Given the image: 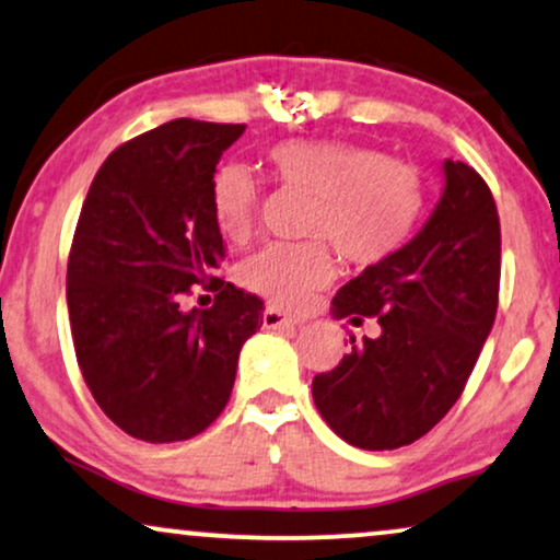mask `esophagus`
I'll use <instances>...</instances> for the list:
<instances>
[{
    "label": "esophagus",
    "mask_w": 560,
    "mask_h": 560,
    "mask_svg": "<svg viewBox=\"0 0 560 560\" xmlns=\"http://www.w3.org/2000/svg\"><path fill=\"white\" fill-rule=\"evenodd\" d=\"M261 324H265L267 329H278V327H295V324H301V319H295V316L280 312V308L275 306H267L265 314H261Z\"/></svg>",
    "instance_id": "obj_1"
}]
</instances>
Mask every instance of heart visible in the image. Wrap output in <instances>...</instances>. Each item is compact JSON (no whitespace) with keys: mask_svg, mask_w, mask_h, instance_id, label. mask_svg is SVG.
I'll list each match as a JSON object with an SVG mask.
<instances>
[{"mask_svg":"<svg viewBox=\"0 0 560 560\" xmlns=\"http://www.w3.org/2000/svg\"><path fill=\"white\" fill-rule=\"evenodd\" d=\"M267 165L278 182L316 197L308 236L327 238L350 265H376L407 244L423 215V178L410 163L382 150L342 140H291L275 144ZM259 189L244 165H225L212 184L220 231L244 241L257 218ZM332 252L324 241L269 244L241 265L248 291L278 306H301L332 280Z\"/></svg>","mask_w":560,"mask_h":560,"instance_id":"1","label":"heart"}]
</instances>
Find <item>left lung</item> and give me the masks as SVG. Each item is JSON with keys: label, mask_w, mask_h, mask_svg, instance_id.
Instances as JSON below:
<instances>
[{"label": "left lung", "mask_w": 560, "mask_h": 560, "mask_svg": "<svg viewBox=\"0 0 560 560\" xmlns=\"http://www.w3.org/2000/svg\"><path fill=\"white\" fill-rule=\"evenodd\" d=\"M441 168L444 191L423 228L332 299L335 319L376 316L382 335L350 337L340 365L314 376V405L337 436L369 452L412 444L452 410L499 308L491 189L467 163Z\"/></svg>", "instance_id": "obj_1"}]
</instances>
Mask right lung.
Wrapping results in <instances>:
<instances>
[{"label": "right lung", "instance_id": "add662e5", "mask_svg": "<svg viewBox=\"0 0 560 560\" xmlns=\"http://www.w3.org/2000/svg\"><path fill=\"white\" fill-rule=\"evenodd\" d=\"M244 129L161 124L116 148L82 202L67 265L74 355L101 410L150 444L197 436L223 412L261 327L257 295L210 278L225 257L212 176ZM199 281L217 303L184 313Z\"/></svg>", "mask_w": 560, "mask_h": 560}]
</instances>
